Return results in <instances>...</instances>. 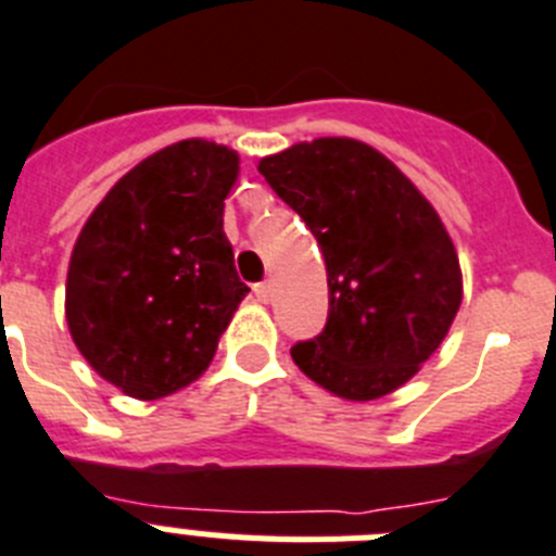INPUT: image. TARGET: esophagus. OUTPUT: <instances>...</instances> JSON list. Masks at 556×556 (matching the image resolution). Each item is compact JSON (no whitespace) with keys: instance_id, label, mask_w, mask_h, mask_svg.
<instances>
[{"instance_id":"esophagus-1","label":"esophagus","mask_w":556,"mask_h":556,"mask_svg":"<svg viewBox=\"0 0 556 556\" xmlns=\"http://www.w3.org/2000/svg\"><path fill=\"white\" fill-rule=\"evenodd\" d=\"M254 296H257L260 302H271V296H274V285H271V282H260V285H254Z\"/></svg>"}]
</instances>
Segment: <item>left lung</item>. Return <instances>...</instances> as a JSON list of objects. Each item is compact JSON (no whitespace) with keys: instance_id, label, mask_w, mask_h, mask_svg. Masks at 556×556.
I'll list each match as a JSON object with an SVG mask.
<instances>
[{"instance_id":"obj_1","label":"left lung","mask_w":556,"mask_h":556,"mask_svg":"<svg viewBox=\"0 0 556 556\" xmlns=\"http://www.w3.org/2000/svg\"><path fill=\"white\" fill-rule=\"evenodd\" d=\"M257 172L315 235L327 263V327L290 349L313 382L349 402L402 388L443 343L463 274L446 227L382 152L315 138Z\"/></svg>"}]
</instances>
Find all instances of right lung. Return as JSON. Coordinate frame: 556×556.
I'll use <instances>...</instances> for the list:
<instances>
[{
  "label": "right lung",
  "mask_w": 556,
  "mask_h": 556,
  "mask_svg": "<svg viewBox=\"0 0 556 556\" xmlns=\"http://www.w3.org/2000/svg\"><path fill=\"white\" fill-rule=\"evenodd\" d=\"M235 179L229 147L172 143L110 188L74 243L68 332L127 396L152 402L202 377L249 293L224 235Z\"/></svg>",
  "instance_id": "add662e5"
}]
</instances>
